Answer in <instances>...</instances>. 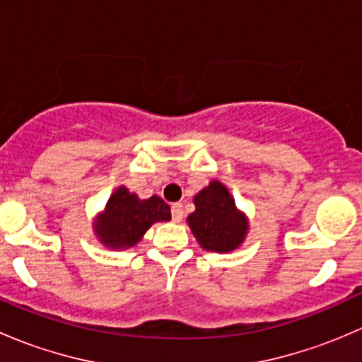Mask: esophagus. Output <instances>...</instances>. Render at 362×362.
Returning a JSON list of instances; mask_svg holds the SVG:
<instances>
[{"mask_svg": "<svg viewBox=\"0 0 362 362\" xmlns=\"http://www.w3.org/2000/svg\"><path fill=\"white\" fill-rule=\"evenodd\" d=\"M171 217H173V222H182V218H184V206H182V203H175L171 206Z\"/></svg>", "mask_w": 362, "mask_h": 362, "instance_id": "obj_1", "label": "esophagus"}]
</instances>
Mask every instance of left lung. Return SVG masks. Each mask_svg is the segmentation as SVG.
<instances>
[{
  "mask_svg": "<svg viewBox=\"0 0 362 362\" xmlns=\"http://www.w3.org/2000/svg\"><path fill=\"white\" fill-rule=\"evenodd\" d=\"M194 206L187 224L202 249L226 254L242 247L249 235V217L236 206L221 180H211L203 187L194 196Z\"/></svg>",
  "mask_w": 362,
  "mask_h": 362,
  "instance_id": "8db88e82",
  "label": "left lung"
}]
</instances>
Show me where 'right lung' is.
I'll list each match as a JSON object with an SVG mask.
<instances>
[{"mask_svg":"<svg viewBox=\"0 0 362 362\" xmlns=\"http://www.w3.org/2000/svg\"><path fill=\"white\" fill-rule=\"evenodd\" d=\"M168 221H171L170 206L159 196L140 199L126 185H119L96 215L93 229L101 245L120 250L140 243L152 224Z\"/></svg>","mask_w":362,"mask_h":362,"instance_id":"right-lung-1","label":"right lung"}]
</instances>
